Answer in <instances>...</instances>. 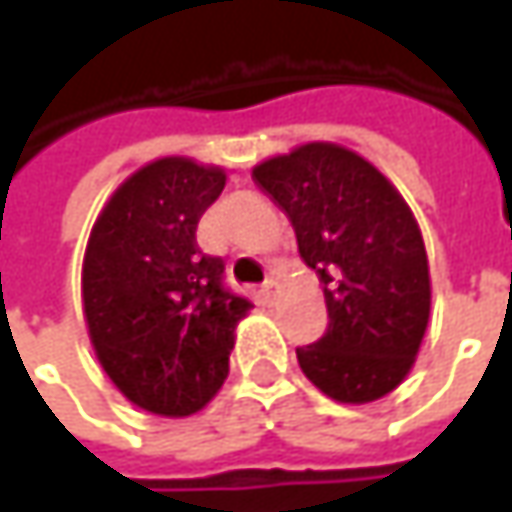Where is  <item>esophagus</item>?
<instances>
[{
    "instance_id": "obj_1",
    "label": "esophagus",
    "mask_w": 512,
    "mask_h": 512,
    "mask_svg": "<svg viewBox=\"0 0 512 512\" xmlns=\"http://www.w3.org/2000/svg\"><path fill=\"white\" fill-rule=\"evenodd\" d=\"M262 293H265V299H276V293H279V282H276V279H267L265 285H262Z\"/></svg>"
}]
</instances>
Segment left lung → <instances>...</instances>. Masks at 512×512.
<instances>
[{"label": "left lung", "mask_w": 512, "mask_h": 512, "mask_svg": "<svg viewBox=\"0 0 512 512\" xmlns=\"http://www.w3.org/2000/svg\"><path fill=\"white\" fill-rule=\"evenodd\" d=\"M285 210L299 253L325 287L319 342L296 347L299 367L330 399H382L410 373L430 316L422 233L399 190L353 150L302 145L253 168Z\"/></svg>", "instance_id": "1"}]
</instances>
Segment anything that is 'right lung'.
Masks as SVG:
<instances>
[{
  "mask_svg": "<svg viewBox=\"0 0 512 512\" xmlns=\"http://www.w3.org/2000/svg\"><path fill=\"white\" fill-rule=\"evenodd\" d=\"M225 170L159 159L119 187L90 230L82 302L93 350L113 384L148 413L190 416L227 379L233 330L250 302L196 227Z\"/></svg>",
  "mask_w": 512,
  "mask_h": 512,
  "instance_id": "obj_1",
  "label": "right lung"
}]
</instances>
